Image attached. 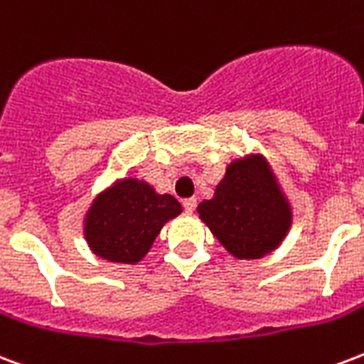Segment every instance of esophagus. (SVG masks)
<instances>
[{
	"label": "esophagus",
	"mask_w": 364,
	"mask_h": 364,
	"mask_svg": "<svg viewBox=\"0 0 364 364\" xmlns=\"http://www.w3.org/2000/svg\"><path fill=\"white\" fill-rule=\"evenodd\" d=\"M183 208H185V212L193 213L194 208H196V198H185L183 200Z\"/></svg>",
	"instance_id": "34e87169"
}]
</instances>
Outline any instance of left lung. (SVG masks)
I'll list each match as a JSON object with an SVG mask.
<instances>
[{
    "label": "left lung",
    "instance_id": "8db88e82",
    "mask_svg": "<svg viewBox=\"0 0 364 364\" xmlns=\"http://www.w3.org/2000/svg\"><path fill=\"white\" fill-rule=\"evenodd\" d=\"M198 215L237 259H259L281 246L292 227V208L262 154L237 158Z\"/></svg>",
    "mask_w": 364,
    "mask_h": 364
}]
</instances>
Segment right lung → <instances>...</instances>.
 Returning a JSON list of instances; mask_svg holds the SVG:
<instances>
[{"label": "right lung", "instance_id": "right-lung-1", "mask_svg": "<svg viewBox=\"0 0 364 364\" xmlns=\"http://www.w3.org/2000/svg\"><path fill=\"white\" fill-rule=\"evenodd\" d=\"M181 212L171 194H158L143 179L124 177L93 198L83 219V235L95 256L135 265L162 227Z\"/></svg>", "mask_w": 364, "mask_h": 364}]
</instances>
